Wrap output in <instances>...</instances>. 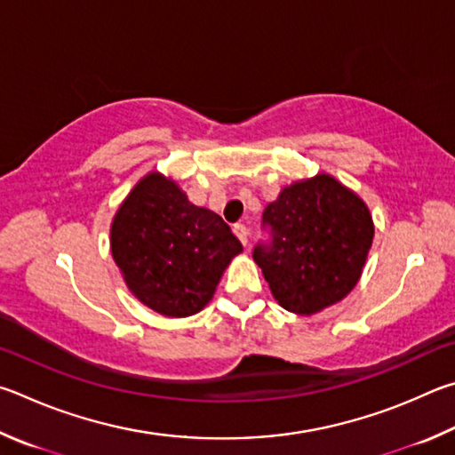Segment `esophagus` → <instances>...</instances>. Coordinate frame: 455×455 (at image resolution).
<instances>
[{
  "label": "esophagus",
  "mask_w": 455,
  "mask_h": 455,
  "mask_svg": "<svg viewBox=\"0 0 455 455\" xmlns=\"http://www.w3.org/2000/svg\"><path fill=\"white\" fill-rule=\"evenodd\" d=\"M234 234L237 235V240H240L243 245L248 243V228H245L243 223H235V226H234Z\"/></svg>",
  "instance_id": "esophagus-1"
}]
</instances>
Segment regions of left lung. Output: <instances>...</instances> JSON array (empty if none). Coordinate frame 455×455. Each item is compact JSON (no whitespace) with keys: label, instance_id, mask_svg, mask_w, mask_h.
<instances>
[{"label":"left lung","instance_id":"1","mask_svg":"<svg viewBox=\"0 0 455 455\" xmlns=\"http://www.w3.org/2000/svg\"><path fill=\"white\" fill-rule=\"evenodd\" d=\"M261 226L269 229V242L253 248V259L283 309L312 315L355 288L373 221L363 199L336 178L317 173L283 188Z\"/></svg>","mask_w":455,"mask_h":455}]
</instances>
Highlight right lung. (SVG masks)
I'll return each instance as SVG.
<instances>
[{
    "mask_svg": "<svg viewBox=\"0 0 455 455\" xmlns=\"http://www.w3.org/2000/svg\"><path fill=\"white\" fill-rule=\"evenodd\" d=\"M243 248L218 213L165 175L140 180L111 221V256L141 304L167 317L197 314Z\"/></svg>",
    "mask_w": 455,
    "mask_h": 455,
    "instance_id": "1",
    "label": "right lung"
}]
</instances>
